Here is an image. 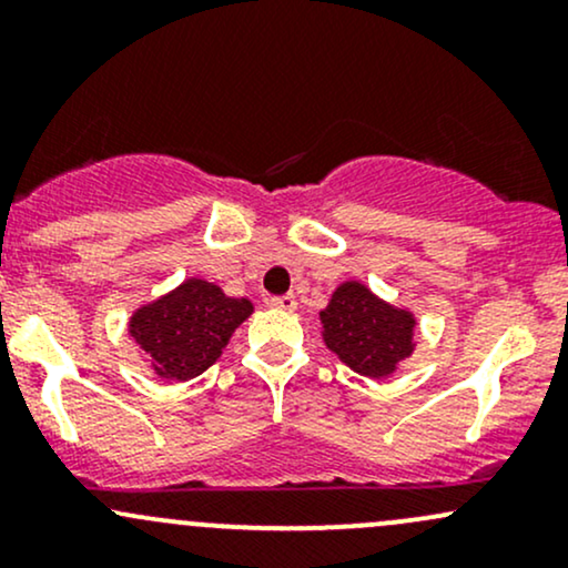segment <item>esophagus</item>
Instances as JSON below:
<instances>
[{
    "instance_id": "34e87169",
    "label": "esophagus",
    "mask_w": 568,
    "mask_h": 568,
    "mask_svg": "<svg viewBox=\"0 0 568 568\" xmlns=\"http://www.w3.org/2000/svg\"><path fill=\"white\" fill-rule=\"evenodd\" d=\"M270 304L275 306V310L293 312V310H296V296H293V293H285V296H272Z\"/></svg>"
}]
</instances>
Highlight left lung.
<instances>
[{
	"label": "left lung",
	"instance_id": "8db88e82",
	"mask_svg": "<svg viewBox=\"0 0 568 568\" xmlns=\"http://www.w3.org/2000/svg\"><path fill=\"white\" fill-rule=\"evenodd\" d=\"M321 321L325 347L371 379L393 374L414 352V315L384 304L361 283L338 285Z\"/></svg>",
	"mask_w": 568,
	"mask_h": 568
}]
</instances>
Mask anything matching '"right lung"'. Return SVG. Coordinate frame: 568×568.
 Returning <instances> with one entry per match:
<instances>
[{"label": "right lung", "mask_w": 568, "mask_h": 568, "mask_svg": "<svg viewBox=\"0 0 568 568\" xmlns=\"http://www.w3.org/2000/svg\"><path fill=\"white\" fill-rule=\"evenodd\" d=\"M251 312L247 298H232L219 285L192 277L141 306L130 321V336L152 357L158 376L186 382L219 361L234 328Z\"/></svg>", "instance_id": "add662e5"}]
</instances>
